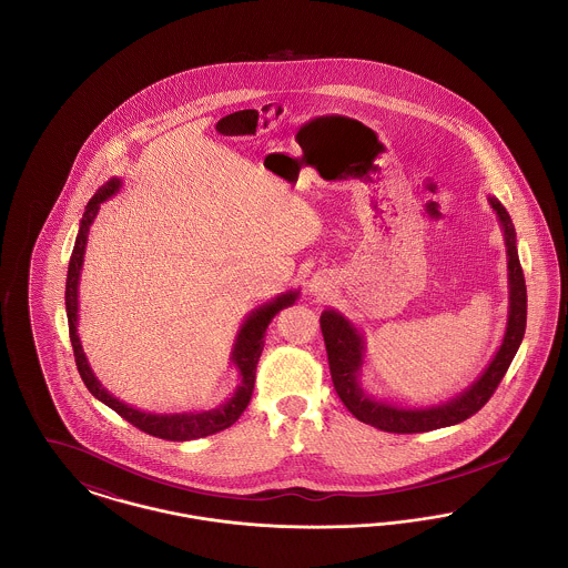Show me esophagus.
<instances>
[{
    "instance_id": "obj_1",
    "label": "esophagus",
    "mask_w": 568,
    "mask_h": 568,
    "mask_svg": "<svg viewBox=\"0 0 568 568\" xmlns=\"http://www.w3.org/2000/svg\"><path fill=\"white\" fill-rule=\"evenodd\" d=\"M332 287H334V283L327 274H315L311 285H308V292H311V296L324 297L329 294Z\"/></svg>"
}]
</instances>
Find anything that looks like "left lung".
Masks as SVG:
<instances>
[{
	"mask_svg": "<svg viewBox=\"0 0 568 568\" xmlns=\"http://www.w3.org/2000/svg\"><path fill=\"white\" fill-rule=\"evenodd\" d=\"M491 209L496 211L498 221L505 232V246H507V271H509V315H507V329L503 345L498 347L491 362L487 364L481 377L477 378L470 387L459 392L456 398L434 406H400L377 400L364 392L359 375L364 366L366 343L364 334L355 325L334 308L322 313V334H324L325 352L329 362V375L334 389L343 405L352 410L353 415L375 426L383 433L415 434L430 433L438 428L456 426L459 422L475 415L481 406L486 405L496 392L498 383L505 377L507 368L514 362L515 353L521 345L526 332V281L521 264L517 257L515 246V227L511 216L496 197H487Z\"/></svg>",
	"mask_w": 568,
	"mask_h": 568,
	"instance_id": "left-lung-1",
	"label": "left lung"
}]
</instances>
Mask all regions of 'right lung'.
<instances>
[{
	"mask_svg": "<svg viewBox=\"0 0 568 568\" xmlns=\"http://www.w3.org/2000/svg\"><path fill=\"white\" fill-rule=\"evenodd\" d=\"M121 187V179H110L106 185H102L98 193L89 200L84 215L81 219V227H79V236L74 243V251L70 257V266H68V281H65V313H68V327H70V341H72V349H74V359H77V368L81 373L82 381L87 385V389L104 405L110 406L112 410H116L123 419H128L132 426L142 433L165 438V440H193V438H202L209 434L221 433L225 428H230L232 424L239 422V417L243 415L244 408L248 405L251 396H253V385H255V371H257V362L260 355L264 352V338H266V327L271 325L274 315L287 306H292L296 302L300 292H285L281 296L274 297L271 302L262 304L260 308L251 311L246 315L239 334H236V343L232 349V364L239 368L241 383L236 387V392L232 394V398H227L223 405L211 408V410H191V413H146L134 406L121 403L119 398H114L109 389L98 381L93 375L87 355L82 352L81 338H79V281H81L82 260H84V246H87V236H89V227L93 223V219L98 216L100 204L106 202L110 195H114Z\"/></svg>",
	"mask_w": 568,
	"mask_h": 568,
	"instance_id": "add662e5",
	"label": "right lung"
}]
</instances>
